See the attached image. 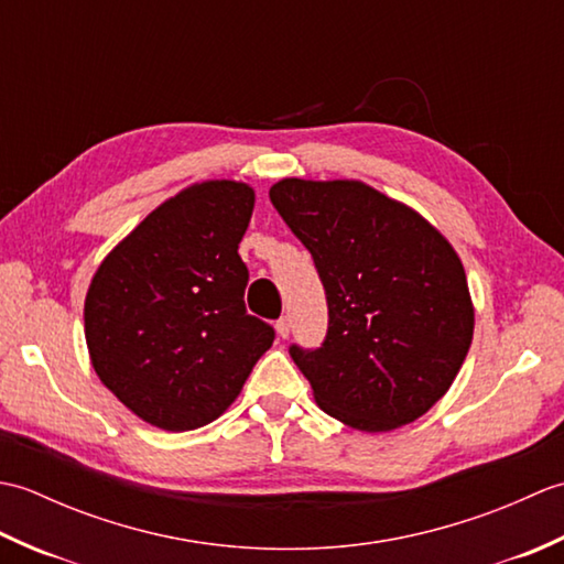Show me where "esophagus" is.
<instances>
[{
  "instance_id": "34e87169",
  "label": "esophagus",
  "mask_w": 564,
  "mask_h": 564,
  "mask_svg": "<svg viewBox=\"0 0 564 564\" xmlns=\"http://www.w3.org/2000/svg\"><path fill=\"white\" fill-rule=\"evenodd\" d=\"M275 334H279L281 339H285L291 334V319L289 317H281L279 322H275Z\"/></svg>"
}]
</instances>
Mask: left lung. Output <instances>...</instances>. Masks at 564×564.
<instances>
[{
	"label": "left lung",
	"instance_id": "left-lung-1",
	"mask_svg": "<svg viewBox=\"0 0 564 564\" xmlns=\"http://www.w3.org/2000/svg\"><path fill=\"white\" fill-rule=\"evenodd\" d=\"M269 198L327 293L325 341L291 346L319 410L368 434L412 424L448 392L470 349L460 257L416 210L354 178H281Z\"/></svg>",
	"mask_w": 564,
	"mask_h": 564
}]
</instances>
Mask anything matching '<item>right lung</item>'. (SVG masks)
Instances as JSON below:
<instances>
[{
  "instance_id": "obj_1",
  "label": "right lung",
  "mask_w": 564,
  "mask_h": 564,
  "mask_svg": "<svg viewBox=\"0 0 564 564\" xmlns=\"http://www.w3.org/2000/svg\"><path fill=\"white\" fill-rule=\"evenodd\" d=\"M254 188L230 178L188 186L154 208L101 261L84 301L99 380L164 431L210 424L230 406L273 329L247 315L237 247Z\"/></svg>"
}]
</instances>
